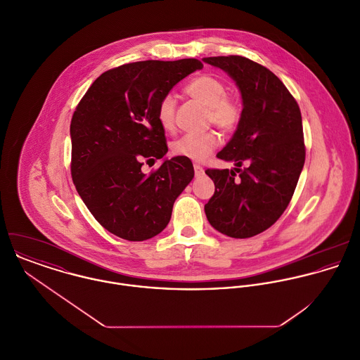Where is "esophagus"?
<instances>
[{"label": "esophagus", "mask_w": 360, "mask_h": 360, "mask_svg": "<svg viewBox=\"0 0 360 360\" xmlns=\"http://www.w3.org/2000/svg\"><path fill=\"white\" fill-rule=\"evenodd\" d=\"M194 172H195V176L200 177V176H204V167L200 166V165H194Z\"/></svg>", "instance_id": "34e87169"}]
</instances>
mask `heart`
I'll list each match as a JSON object with an SVG mask.
<instances>
[{
  "instance_id": "heart-1",
  "label": "heart",
  "mask_w": 360,
  "mask_h": 360,
  "mask_svg": "<svg viewBox=\"0 0 360 360\" xmlns=\"http://www.w3.org/2000/svg\"><path fill=\"white\" fill-rule=\"evenodd\" d=\"M188 97L206 106V122L214 124L221 131H231L241 117L240 105L227 97V87L216 77L201 75L190 80L184 89ZM176 100L165 96L156 108V119L163 130L174 129ZM219 146V137L213 131L200 134H184L172 144V153L194 162H202Z\"/></svg>"
}]
</instances>
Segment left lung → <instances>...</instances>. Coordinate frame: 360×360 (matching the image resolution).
<instances>
[{
  "mask_svg": "<svg viewBox=\"0 0 360 360\" xmlns=\"http://www.w3.org/2000/svg\"><path fill=\"white\" fill-rule=\"evenodd\" d=\"M204 62L236 82L244 106L233 139L217 154L237 167L205 170L214 183L206 217L221 234L250 238L274 224L294 195L305 163L301 110L283 82L257 62L240 55Z\"/></svg>",
  "mask_w": 360,
  "mask_h": 360,
  "instance_id": "1",
  "label": "left lung"
}]
</instances>
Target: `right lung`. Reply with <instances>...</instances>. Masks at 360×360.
<instances>
[{
	"instance_id": "obj_1",
	"label": "right lung",
	"mask_w": 360,
	"mask_h": 360,
	"mask_svg": "<svg viewBox=\"0 0 360 360\" xmlns=\"http://www.w3.org/2000/svg\"><path fill=\"white\" fill-rule=\"evenodd\" d=\"M202 66L194 58L126 63L103 73L76 106L70 122L72 179L109 233L144 241L167 226L176 198L194 177L193 163L174 156L150 174L141 166L144 159L167 153L158 103Z\"/></svg>"
}]
</instances>
